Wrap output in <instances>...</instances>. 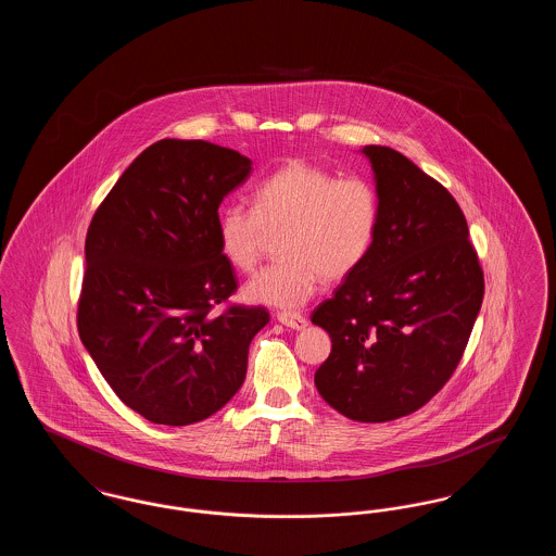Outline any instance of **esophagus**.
Instances as JSON below:
<instances>
[{
  "label": "esophagus",
  "mask_w": 556,
  "mask_h": 556,
  "mask_svg": "<svg viewBox=\"0 0 556 556\" xmlns=\"http://www.w3.org/2000/svg\"><path fill=\"white\" fill-rule=\"evenodd\" d=\"M277 320H279L281 325L290 327V329H295V331H302V329H306V325H308V320H306L304 315H300V313H290V311L279 313V315H277Z\"/></svg>",
  "instance_id": "esophagus-1"
}]
</instances>
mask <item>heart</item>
I'll return each instance as SVG.
<instances>
[{
	"instance_id": "b5f03b06",
	"label": "heart",
	"mask_w": 556,
	"mask_h": 556,
	"mask_svg": "<svg viewBox=\"0 0 556 556\" xmlns=\"http://www.w3.org/2000/svg\"><path fill=\"white\" fill-rule=\"evenodd\" d=\"M379 225V195L367 179L290 160L254 191V208L225 204L216 238L225 261L241 273L261 263L268 236H279L281 261L263 268L248 286L252 302L295 308L311 300L323 277L340 281L369 254Z\"/></svg>"
}]
</instances>
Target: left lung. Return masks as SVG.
Segmentation results:
<instances>
[{"mask_svg":"<svg viewBox=\"0 0 556 556\" xmlns=\"http://www.w3.org/2000/svg\"><path fill=\"white\" fill-rule=\"evenodd\" d=\"M379 225L369 254L313 323L331 338L315 372L352 421L386 424L435 396L458 367L483 302V270L448 189L386 146H367Z\"/></svg>","mask_w":556,"mask_h":556,"instance_id":"1","label":"left lung"}]
</instances>
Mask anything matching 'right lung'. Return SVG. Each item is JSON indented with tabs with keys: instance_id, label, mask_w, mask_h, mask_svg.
Masks as SVG:
<instances>
[{
	"instance_id": "right-lung-1",
	"label": "right lung",
	"mask_w": 556,
	"mask_h": 556,
	"mask_svg": "<svg viewBox=\"0 0 556 556\" xmlns=\"http://www.w3.org/2000/svg\"><path fill=\"white\" fill-rule=\"evenodd\" d=\"M250 170L236 150L160 139L87 229L80 342L114 394L152 424H198L220 410L270 318L265 306L229 304L238 277L216 238L218 206Z\"/></svg>"
}]
</instances>
